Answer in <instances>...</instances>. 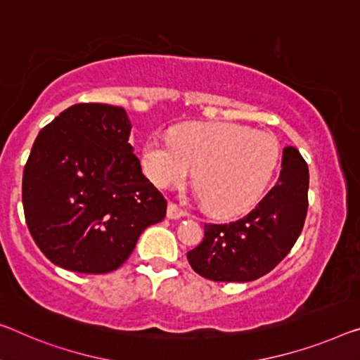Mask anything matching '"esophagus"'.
Instances as JSON below:
<instances>
[{"label": "esophagus", "instance_id": "obj_1", "mask_svg": "<svg viewBox=\"0 0 360 360\" xmlns=\"http://www.w3.org/2000/svg\"><path fill=\"white\" fill-rule=\"evenodd\" d=\"M181 217H185V212L181 211L180 207H176L175 204L170 202L169 206H167V219L176 220V219H181Z\"/></svg>", "mask_w": 360, "mask_h": 360}]
</instances>
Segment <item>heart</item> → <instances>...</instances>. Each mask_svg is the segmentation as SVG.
<instances>
[{"instance_id": "obj_1", "label": "heart", "mask_w": 360, "mask_h": 360, "mask_svg": "<svg viewBox=\"0 0 360 360\" xmlns=\"http://www.w3.org/2000/svg\"><path fill=\"white\" fill-rule=\"evenodd\" d=\"M280 159V143L267 131L211 122L186 124L172 140L151 136L143 146V170L154 185L193 181L207 212L229 217L246 212L269 185Z\"/></svg>"}]
</instances>
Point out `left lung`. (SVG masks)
<instances>
[{"instance_id":"left-lung-1","label":"left lung","mask_w":360,"mask_h":360,"mask_svg":"<svg viewBox=\"0 0 360 360\" xmlns=\"http://www.w3.org/2000/svg\"><path fill=\"white\" fill-rule=\"evenodd\" d=\"M309 169L296 148L286 146L275 186L256 209L230 224L204 225L202 243L188 262L212 281H252L269 274L295 246L307 214Z\"/></svg>"}]
</instances>
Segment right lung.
<instances>
[{"instance_id":"right-lung-1","label":"right lung","mask_w":360,"mask_h":360,"mask_svg":"<svg viewBox=\"0 0 360 360\" xmlns=\"http://www.w3.org/2000/svg\"><path fill=\"white\" fill-rule=\"evenodd\" d=\"M124 108L82 103L63 110L33 143L22 176L30 235L58 267L79 274L119 269L164 196L141 172Z\"/></svg>"}]
</instances>
